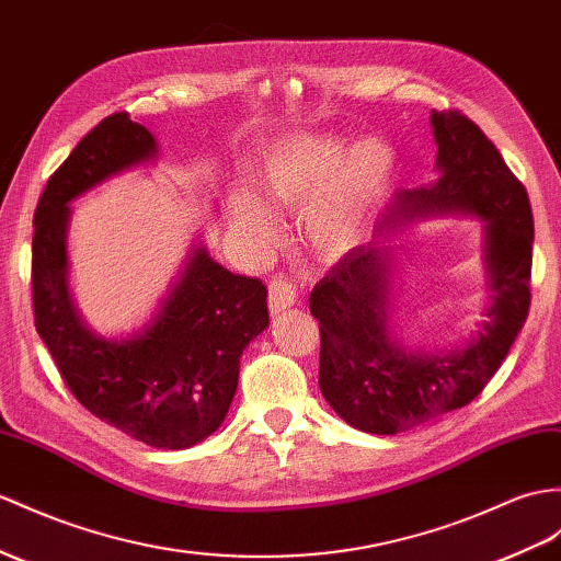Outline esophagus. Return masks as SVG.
I'll use <instances>...</instances> for the list:
<instances>
[{
  "mask_svg": "<svg viewBox=\"0 0 561 561\" xmlns=\"http://www.w3.org/2000/svg\"><path fill=\"white\" fill-rule=\"evenodd\" d=\"M297 302L295 285L285 278H273L268 283V309L271 313H280Z\"/></svg>",
  "mask_w": 561,
  "mask_h": 561,
  "instance_id": "34e87169",
  "label": "esophagus"
}]
</instances>
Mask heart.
I'll use <instances>...</instances> for the list:
<instances>
[{
    "instance_id": "1",
    "label": "heart",
    "mask_w": 561,
    "mask_h": 561,
    "mask_svg": "<svg viewBox=\"0 0 561 561\" xmlns=\"http://www.w3.org/2000/svg\"><path fill=\"white\" fill-rule=\"evenodd\" d=\"M390 169L392 157L378 140H362L350 149L335 138L302 135L264 161L262 193L285 209H302L317 201L307 218L309 238L319 250L337 254L359 238ZM238 221L256 236L273 228L271 214L254 197L240 202Z\"/></svg>"
}]
</instances>
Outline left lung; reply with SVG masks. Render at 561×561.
I'll use <instances>...</instances> for the list:
<instances>
[{"label":"left lung","mask_w":561,"mask_h":561,"mask_svg":"<svg viewBox=\"0 0 561 561\" xmlns=\"http://www.w3.org/2000/svg\"><path fill=\"white\" fill-rule=\"evenodd\" d=\"M440 178L402 193L400 216L463 211L485 221L493 307L469 347L414 354L388 337V262L376 244L352 248L311 290L321 331L319 388L350 426L394 435L467 407L497 374L530 307L533 214L524 183L457 108L431 114ZM398 218L390 214L383 230Z\"/></svg>","instance_id":"obj_1"}]
</instances>
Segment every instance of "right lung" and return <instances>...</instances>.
I'll use <instances>...</instances> for the list:
<instances>
[{
	"label": "right lung",
	"instance_id": "obj_1",
	"mask_svg": "<svg viewBox=\"0 0 561 561\" xmlns=\"http://www.w3.org/2000/svg\"><path fill=\"white\" fill-rule=\"evenodd\" d=\"M154 154L152 133L118 112L49 175L35 209L33 313L64 383L90 414L145 445L183 449L228 414L240 354L268 325L264 283L195 250L154 321L128 340L92 335L66 288L68 202Z\"/></svg>",
	"mask_w": 561,
	"mask_h": 561
}]
</instances>
